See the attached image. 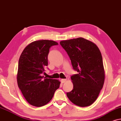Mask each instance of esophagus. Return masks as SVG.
Segmentation results:
<instances>
[{"label":"esophagus","instance_id":"1","mask_svg":"<svg viewBox=\"0 0 121 121\" xmlns=\"http://www.w3.org/2000/svg\"><path fill=\"white\" fill-rule=\"evenodd\" d=\"M66 81V79H65V78H63V79H61V83H65Z\"/></svg>","mask_w":121,"mask_h":121}]
</instances>
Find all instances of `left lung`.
Listing matches in <instances>:
<instances>
[{
    "label": "left lung",
    "mask_w": 121,
    "mask_h": 121,
    "mask_svg": "<svg viewBox=\"0 0 121 121\" xmlns=\"http://www.w3.org/2000/svg\"><path fill=\"white\" fill-rule=\"evenodd\" d=\"M70 57L73 69L78 73L71 79L73 90L67 92L76 105L86 107L96 100L104 82V70L100 50L94 43L83 38L60 42Z\"/></svg>",
    "instance_id": "obj_1"
}]
</instances>
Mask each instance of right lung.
<instances>
[{"label": "right lung", "mask_w": 121, "mask_h": 121, "mask_svg": "<svg viewBox=\"0 0 121 121\" xmlns=\"http://www.w3.org/2000/svg\"><path fill=\"white\" fill-rule=\"evenodd\" d=\"M57 44L53 40L33 41L26 46L19 58L17 85L26 100L32 106L41 107L48 104L59 88V80L42 76L48 65L50 48Z\"/></svg>", "instance_id": "right-lung-1"}]
</instances>
